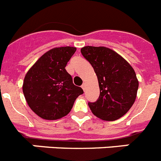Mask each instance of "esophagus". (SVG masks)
Segmentation results:
<instances>
[{
  "mask_svg": "<svg viewBox=\"0 0 161 161\" xmlns=\"http://www.w3.org/2000/svg\"><path fill=\"white\" fill-rule=\"evenodd\" d=\"M81 88H82V89H83V90L85 91V84H83V85H81Z\"/></svg>",
  "mask_w": 161,
  "mask_h": 161,
  "instance_id": "34e87169",
  "label": "esophagus"
}]
</instances>
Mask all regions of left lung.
<instances>
[{"label":"left lung","instance_id":"left-lung-1","mask_svg":"<svg viewBox=\"0 0 161 161\" xmlns=\"http://www.w3.org/2000/svg\"><path fill=\"white\" fill-rule=\"evenodd\" d=\"M82 55L93 66L97 76L100 96L89 102L91 111L105 121L123 117L133 106L139 81L133 68L113 50L105 47H84Z\"/></svg>","mask_w":161,"mask_h":161}]
</instances>
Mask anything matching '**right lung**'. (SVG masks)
<instances>
[{
	"label": "right lung",
	"mask_w": 161,
	"mask_h": 161,
	"mask_svg": "<svg viewBox=\"0 0 161 161\" xmlns=\"http://www.w3.org/2000/svg\"><path fill=\"white\" fill-rule=\"evenodd\" d=\"M76 51L73 47L50 50L25 75L24 96L30 108L42 119L55 120L66 116L77 97L84 93L72 83V76L65 69Z\"/></svg>",
	"instance_id": "right-lung-1"
}]
</instances>
